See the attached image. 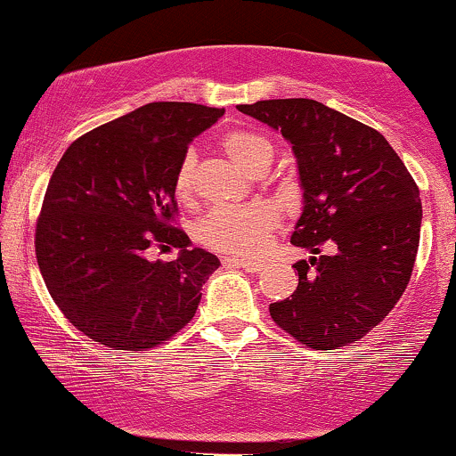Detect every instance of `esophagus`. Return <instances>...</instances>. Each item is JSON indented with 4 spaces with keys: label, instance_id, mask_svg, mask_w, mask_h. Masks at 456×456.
<instances>
[{
    "label": "esophagus",
    "instance_id": "esophagus-1",
    "mask_svg": "<svg viewBox=\"0 0 456 456\" xmlns=\"http://www.w3.org/2000/svg\"><path fill=\"white\" fill-rule=\"evenodd\" d=\"M224 266L228 268H243L247 273H260L264 268L262 262H254V260H239V257H226V260L222 262Z\"/></svg>",
    "mask_w": 456,
    "mask_h": 456
}]
</instances>
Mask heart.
I'll use <instances>...</instances> for the list:
<instances>
[{
	"label": "heart",
	"instance_id": "1",
	"mask_svg": "<svg viewBox=\"0 0 456 456\" xmlns=\"http://www.w3.org/2000/svg\"><path fill=\"white\" fill-rule=\"evenodd\" d=\"M219 148L234 165L256 175L266 171L273 160V145L262 134L240 128L224 133ZM194 168L196 154L190 150L182 156L175 173V194L182 200H188L194 192ZM279 222L281 211L273 202L257 200L239 207H219L196 224V239L219 254L256 256L266 247Z\"/></svg>",
	"mask_w": 456,
	"mask_h": 456
}]
</instances>
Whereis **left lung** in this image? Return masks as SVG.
Returning a JSON list of instances; mask_svg holds the SVG:
<instances>
[{
	"label": "left lung",
	"instance_id": "left-lung-1",
	"mask_svg": "<svg viewBox=\"0 0 456 456\" xmlns=\"http://www.w3.org/2000/svg\"><path fill=\"white\" fill-rule=\"evenodd\" d=\"M239 111L291 143L305 209L291 243L297 288L271 305L273 322L314 351L363 338L410 283L420 239L419 185L376 128L313 99H271ZM328 244L331 255H322Z\"/></svg>",
	"mask_w": 456,
	"mask_h": 456
}]
</instances>
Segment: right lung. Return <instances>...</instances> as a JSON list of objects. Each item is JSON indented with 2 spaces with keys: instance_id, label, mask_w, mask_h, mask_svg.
Segmentation results:
<instances>
[{
  "instance_id": "1",
  "label": "right lung",
  "mask_w": 456,
  "mask_h": 456,
  "mask_svg": "<svg viewBox=\"0 0 456 456\" xmlns=\"http://www.w3.org/2000/svg\"><path fill=\"white\" fill-rule=\"evenodd\" d=\"M224 110L159 101L77 137L50 177L36 257L54 305L114 351H150L192 322L219 266L177 228L175 173ZM177 246V261H154Z\"/></svg>"
}]
</instances>
